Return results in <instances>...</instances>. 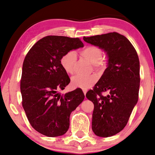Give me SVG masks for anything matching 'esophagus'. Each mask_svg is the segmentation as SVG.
<instances>
[{"mask_svg":"<svg viewBox=\"0 0 155 155\" xmlns=\"http://www.w3.org/2000/svg\"><path fill=\"white\" fill-rule=\"evenodd\" d=\"M83 92H84V94L85 95V94H86V92H87V90L84 89V90H83Z\"/></svg>","mask_w":155,"mask_h":155,"instance_id":"obj_1","label":"esophagus"}]
</instances>
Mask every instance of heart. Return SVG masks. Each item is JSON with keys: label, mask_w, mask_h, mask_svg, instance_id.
<instances>
[{"label": "heart", "mask_w": 155, "mask_h": 155, "mask_svg": "<svg viewBox=\"0 0 155 155\" xmlns=\"http://www.w3.org/2000/svg\"><path fill=\"white\" fill-rule=\"evenodd\" d=\"M80 54L92 64L94 71H101L105 69L107 63L103 59V51L100 47L96 46H87L80 52ZM60 62L64 71L68 74H72L74 71L75 64L77 62L75 52L70 51L65 53L62 55ZM96 81L97 77L94 75L89 77L76 75L71 78V85L73 87L86 90L93 85Z\"/></svg>", "instance_id": "heart-1"}]
</instances>
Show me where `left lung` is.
I'll return each instance as SVG.
<instances>
[{"mask_svg": "<svg viewBox=\"0 0 155 155\" xmlns=\"http://www.w3.org/2000/svg\"><path fill=\"white\" fill-rule=\"evenodd\" d=\"M84 40L102 48L108 56L107 68L85 96L94 104L92 131L98 137H109L124 128L138 101L139 59L128 39L116 32ZM107 91L108 95L103 96Z\"/></svg>", "mask_w": 155, "mask_h": 155, "instance_id": "8db88e82", "label": "left lung"}]
</instances>
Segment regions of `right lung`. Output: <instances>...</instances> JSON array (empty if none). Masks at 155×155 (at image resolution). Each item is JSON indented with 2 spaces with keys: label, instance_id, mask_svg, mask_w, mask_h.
Segmentation results:
<instances>
[{
  "label": "right lung",
  "instance_id": "right-lung-1",
  "mask_svg": "<svg viewBox=\"0 0 155 155\" xmlns=\"http://www.w3.org/2000/svg\"><path fill=\"white\" fill-rule=\"evenodd\" d=\"M83 47L79 38L49 35L37 41L25 57L20 83L22 106L31 125L41 134H64L71 113L84 100L80 88L58 93L70 82L60 62L62 55Z\"/></svg>",
  "mask_w": 155,
  "mask_h": 155
}]
</instances>
